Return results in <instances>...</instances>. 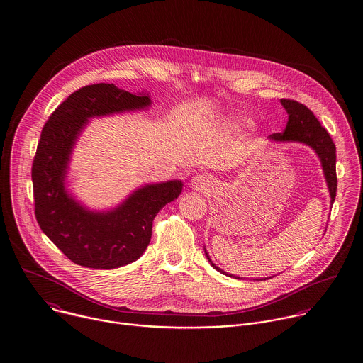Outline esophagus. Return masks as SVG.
Wrapping results in <instances>:
<instances>
[{
    "label": "esophagus",
    "mask_w": 363,
    "mask_h": 363,
    "mask_svg": "<svg viewBox=\"0 0 363 363\" xmlns=\"http://www.w3.org/2000/svg\"><path fill=\"white\" fill-rule=\"evenodd\" d=\"M193 189L196 191H207L213 186V179L210 175H204V174H199L196 177H193L191 181Z\"/></svg>",
    "instance_id": "esophagus-1"
}]
</instances>
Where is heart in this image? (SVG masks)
<instances>
[{"label": "heart", "mask_w": 363, "mask_h": 363, "mask_svg": "<svg viewBox=\"0 0 363 363\" xmlns=\"http://www.w3.org/2000/svg\"><path fill=\"white\" fill-rule=\"evenodd\" d=\"M251 119L238 115H229L223 119V126L232 131H241L251 125Z\"/></svg>", "instance_id": "b5f03b06"}]
</instances>
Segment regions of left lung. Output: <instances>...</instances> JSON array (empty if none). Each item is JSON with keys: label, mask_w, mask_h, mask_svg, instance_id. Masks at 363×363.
Segmentation results:
<instances>
[{"label": "left lung", "mask_w": 363, "mask_h": 363, "mask_svg": "<svg viewBox=\"0 0 363 363\" xmlns=\"http://www.w3.org/2000/svg\"><path fill=\"white\" fill-rule=\"evenodd\" d=\"M282 107L288 113V123L284 133H276L269 135L267 138L273 143H300L308 145L320 157V166L326 179V185L330 194V203L333 204L336 191H337V177H336V147L332 141L329 133L320 126V121L314 116V113L295 100L282 99ZM206 256L213 269L219 273L226 274L222 269L213 264L211 257L204 248ZM232 277V274H230ZM267 279V278H263Z\"/></svg>", "instance_id": "left-lung-1"}]
</instances>
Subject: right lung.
Wrapping results in <instances>:
<instances>
[{"instance_id":"1","label":"right lung","mask_w":363,"mask_h":363,"mask_svg":"<svg viewBox=\"0 0 363 363\" xmlns=\"http://www.w3.org/2000/svg\"><path fill=\"white\" fill-rule=\"evenodd\" d=\"M148 93H130L113 84L74 91L49 116L41 133L31 178L35 218L45 235L74 263L90 269H116L137 260L148 247L152 222L174 201L178 179L144 185L108 211H91L65 188L71 153L90 118L148 109Z\"/></svg>"}]
</instances>
